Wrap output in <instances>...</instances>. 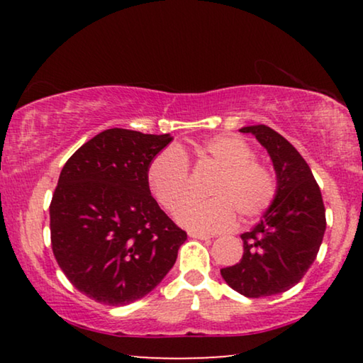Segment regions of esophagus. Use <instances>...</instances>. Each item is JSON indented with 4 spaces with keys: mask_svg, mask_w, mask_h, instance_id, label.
Returning <instances> with one entry per match:
<instances>
[{
    "mask_svg": "<svg viewBox=\"0 0 363 363\" xmlns=\"http://www.w3.org/2000/svg\"><path fill=\"white\" fill-rule=\"evenodd\" d=\"M188 236L195 238V240H211L210 235H205V233H196V231H190Z\"/></svg>",
    "mask_w": 363,
    "mask_h": 363,
    "instance_id": "esophagus-1",
    "label": "esophagus"
}]
</instances>
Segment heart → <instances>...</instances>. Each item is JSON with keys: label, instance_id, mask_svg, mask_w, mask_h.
Segmentation results:
<instances>
[{"label": "heart", "instance_id": "b5f03b06", "mask_svg": "<svg viewBox=\"0 0 363 363\" xmlns=\"http://www.w3.org/2000/svg\"><path fill=\"white\" fill-rule=\"evenodd\" d=\"M196 158L215 167L208 200H188L175 213L188 230L218 233L230 230L236 215L252 220L271 206L276 196V177L269 167L257 162L250 143L236 135H215L196 147ZM152 195L168 211L185 200L190 190L188 160L180 148L168 147L153 157L147 168Z\"/></svg>", "mask_w": 363, "mask_h": 363}]
</instances>
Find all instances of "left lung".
Wrapping results in <instances>:
<instances>
[{"label": "left lung", "mask_w": 363, "mask_h": 363, "mask_svg": "<svg viewBox=\"0 0 363 363\" xmlns=\"http://www.w3.org/2000/svg\"><path fill=\"white\" fill-rule=\"evenodd\" d=\"M269 153L276 196L259 223L242 233V257L223 267L226 284L246 297L281 294L299 282L314 262L325 233L322 195L301 153L267 125L240 128Z\"/></svg>", "instance_id": "1"}]
</instances>
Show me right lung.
Listing matches in <instances>:
<instances>
[{
	"label": "right lung",
	"instance_id": "right-lung-1",
	"mask_svg": "<svg viewBox=\"0 0 363 363\" xmlns=\"http://www.w3.org/2000/svg\"><path fill=\"white\" fill-rule=\"evenodd\" d=\"M170 133L107 128L64 165L52 195V252L72 286L107 306H127L160 284L186 241L158 206L147 168Z\"/></svg>",
	"mask_w": 363,
	"mask_h": 363
}]
</instances>
